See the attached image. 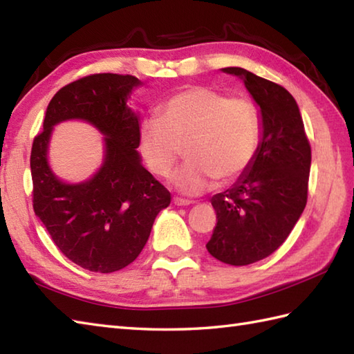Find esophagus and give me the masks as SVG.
Returning <instances> with one entry per match:
<instances>
[{"mask_svg": "<svg viewBox=\"0 0 354 354\" xmlns=\"http://www.w3.org/2000/svg\"><path fill=\"white\" fill-rule=\"evenodd\" d=\"M173 204L178 205V207H189V205H192V201L181 199V198H175V199H173Z\"/></svg>", "mask_w": 354, "mask_h": 354, "instance_id": "1", "label": "esophagus"}]
</instances>
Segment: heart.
<instances>
[{"label": "heart", "mask_w": 354, "mask_h": 354, "mask_svg": "<svg viewBox=\"0 0 354 354\" xmlns=\"http://www.w3.org/2000/svg\"><path fill=\"white\" fill-rule=\"evenodd\" d=\"M140 129V152L155 175L167 176L185 147L187 162L171 176L184 194L236 181L251 167L260 146V115L246 99H230L207 86L171 95Z\"/></svg>", "instance_id": "heart-1"}]
</instances>
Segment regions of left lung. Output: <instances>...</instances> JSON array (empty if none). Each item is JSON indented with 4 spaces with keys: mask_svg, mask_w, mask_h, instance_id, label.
<instances>
[{
    "mask_svg": "<svg viewBox=\"0 0 354 354\" xmlns=\"http://www.w3.org/2000/svg\"><path fill=\"white\" fill-rule=\"evenodd\" d=\"M222 71L243 80L260 108L261 133L251 167L212 198L217 223L207 250L227 265L245 266L277 251L301 217L312 153L288 89L239 66Z\"/></svg>",
    "mask_w": 354,
    "mask_h": 354,
    "instance_id": "left-lung-1",
    "label": "left lung"
}]
</instances>
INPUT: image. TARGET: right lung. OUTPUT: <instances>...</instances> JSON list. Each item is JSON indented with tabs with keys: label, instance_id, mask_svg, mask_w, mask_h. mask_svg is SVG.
I'll use <instances>...</instances> for the list:
<instances>
[{
	"label": "right lung",
	"instance_id": "obj_1",
	"mask_svg": "<svg viewBox=\"0 0 354 354\" xmlns=\"http://www.w3.org/2000/svg\"><path fill=\"white\" fill-rule=\"evenodd\" d=\"M142 82L133 76L93 74L64 86L45 111L33 141L30 169L35 214L65 257L91 272L109 274L138 257L170 193L142 167L140 114L127 100ZM70 119L104 135V158L93 177L66 183L48 161L54 126Z\"/></svg>",
	"mask_w": 354,
	"mask_h": 354
}]
</instances>
